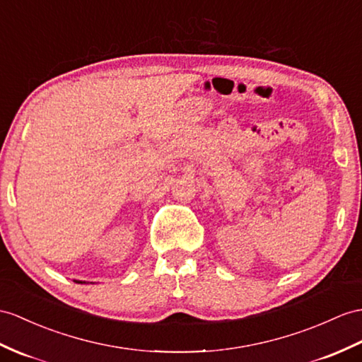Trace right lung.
I'll return each mask as SVG.
<instances>
[{
	"label": "right lung",
	"mask_w": 362,
	"mask_h": 362,
	"mask_svg": "<svg viewBox=\"0 0 362 362\" xmlns=\"http://www.w3.org/2000/svg\"><path fill=\"white\" fill-rule=\"evenodd\" d=\"M75 283H78V284H89V283H86V281H78V279H75Z\"/></svg>",
	"instance_id": "obj_1"
}]
</instances>
